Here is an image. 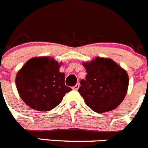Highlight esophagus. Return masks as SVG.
Here are the masks:
<instances>
[{"label":"esophagus","instance_id":"34e87169","mask_svg":"<svg viewBox=\"0 0 148 148\" xmlns=\"http://www.w3.org/2000/svg\"><path fill=\"white\" fill-rule=\"evenodd\" d=\"M79 83H77V84H76L74 87H73V89L77 90L78 88H79Z\"/></svg>","mask_w":148,"mask_h":148}]
</instances>
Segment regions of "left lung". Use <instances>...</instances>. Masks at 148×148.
<instances>
[{
  "label": "left lung",
  "instance_id": "left-lung-1",
  "mask_svg": "<svg viewBox=\"0 0 148 148\" xmlns=\"http://www.w3.org/2000/svg\"><path fill=\"white\" fill-rule=\"evenodd\" d=\"M83 65L87 74L80 81L78 92L86 104L98 113L115 110L127 92V71L112 59L98 56Z\"/></svg>",
  "mask_w": 148,
  "mask_h": 148
}]
</instances>
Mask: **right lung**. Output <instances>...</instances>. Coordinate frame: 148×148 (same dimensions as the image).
I'll return each instance as SVG.
<instances>
[{
    "instance_id": "1",
    "label": "right lung",
    "mask_w": 148,
    "mask_h": 148,
    "mask_svg": "<svg viewBox=\"0 0 148 148\" xmlns=\"http://www.w3.org/2000/svg\"><path fill=\"white\" fill-rule=\"evenodd\" d=\"M61 62L49 56L33 57L18 71L15 84L19 96L28 106L37 111H50L58 106L67 92Z\"/></svg>"
}]
</instances>
